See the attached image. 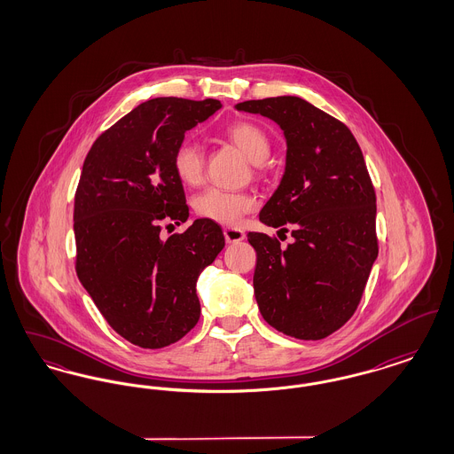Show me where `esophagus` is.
Listing matches in <instances>:
<instances>
[{
    "instance_id": "1",
    "label": "esophagus",
    "mask_w": 454,
    "mask_h": 454,
    "mask_svg": "<svg viewBox=\"0 0 454 454\" xmlns=\"http://www.w3.org/2000/svg\"><path fill=\"white\" fill-rule=\"evenodd\" d=\"M223 233H224V238H226L228 243H239V241H243L247 238L245 231H241L238 228H224Z\"/></svg>"
}]
</instances>
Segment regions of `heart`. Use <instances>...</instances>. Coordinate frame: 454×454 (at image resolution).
Segmentation results:
<instances>
[{
  "mask_svg": "<svg viewBox=\"0 0 454 454\" xmlns=\"http://www.w3.org/2000/svg\"><path fill=\"white\" fill-rule=\"evenodd\" d=\"M224 134L237 148L248 156L250 161L262 163L269 156V137L265 130L257 124L247 121L233 122L226 128ZM172 167L173 172L184 185H199L204 176L202 148L192 139L182 141L173 152ZM192 206L195 215L202 219L215 221L219 224H237L239 217L255 206V200L252 195L211 187L195 195Z\"/></svg>",
  "mask_w": 454,
  "mask_h": 454,
  "instance_id": "b5f03b06",
  "label": "heart"
}]
</instances>
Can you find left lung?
Wrapping results in <instances>:
<instances>
[{"instance_id":"left-lung-1","label":"left lung","mask_w":454,"mask_h":454,"mask_svg":"<svg viewBox=\"0 0 454 454\" xmlns=\"http://www.w3.org/2000/svg\"><path fill=\"white\" fill-rule=\"evenodd\" d=\"M274 121L286 137L281 184L259 219L294 238L248 233L257 252L255 300L284 335L320 340L354 315L378 257L376 194L346 124L300 97L235 106Z\"/></svg>"}]
</instances>
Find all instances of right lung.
Listing matches in <instances>:
<instances>
[{"instance_id":"obj_1","label":"right lung","mask_w":454,"mask_h":454,"mask_svg":"<svg viewBox=\"0 0 454 454\" xmlns=\"http://www.w3.org/2000/svg\"><path fill=\"white\" fill-rule=\"evenodd\" d=\"M219 100L153 98L106 130L88 152L74 197L76 272L108 325L143 348L189 333L200 317L195 284L224 248L221 226L195 219L161 239V223H185L189 206L172 154Z\"/></svg>"}]
</instances>
